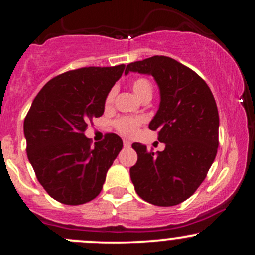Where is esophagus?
Instances as JSON below:
<instances>
[{"instance_id":"esophagus-1","label":"esophagus","mask_w":255,"mask_h":255,"mask_svg":"<svg viewBox=\"0 0 255 255\" xmlns=\"http://www.w3.org/2000/svg\"><path fill=\"white\" fill-rule=\"evenodd\" d=\"M124 145H125V147H130L131 142L129 141V140H124Z\"/></svg>"}]
</instances>
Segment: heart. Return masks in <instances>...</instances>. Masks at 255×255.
I'll list each match as a JSON object with an SVG mask.
<instances>
[{"mask_svg": "<svg viewBox=\"0 0 255 255\" xmlns=\"http://www.w3.org/2000/svg\"><path fill=\"white\" fill-rule=\"evenodd\" d=\"M131 90L140 99L144 98L145 96L151 95L152 96V85L147 79L139 78L136 80H134L131 83ZM116 95V89H111L108 92L107 98H105V104L109 107L113 104L114 98ZM144 122L142 118H120L115 121V127L120 133H122L124 135H134L136 133L137 127Z\"/></svg>", "mask_w": 255, "mask_h": 255, "instance_id": "1", "label": "heart"}]
</instances>
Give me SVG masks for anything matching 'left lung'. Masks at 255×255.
I'll list each match as a JSON object with an SVG mask.
<instances>
[{"instance_id": "obj_1", "label": "left lung", "mask_w": 255, "mask_h": 255, "mask_svg": "<svg viewBox=\"0 0 255 255\" xmlns=\"http://www.w3.org/2000/svg\"><path fill=\"white\" fill-rule=\"evenodd\" d=\"M129 72L152 75L159 89V108L148 128L158 130L164 151L148 152L134 142L137 162L129 169L140 198L157 206H174L198 189L218 147L219 116L207 84L195 72L166 56L129 63Z\"/></svg>"}]
</instances>
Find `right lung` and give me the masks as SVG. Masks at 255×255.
<instances>
[{"label": "right lung", "mask_w": 255, "mask_h": 255, "mask_svg": "<svg viewBox=\"0 0 255 255\" xmlns=\"http://www.w3.org/2000/svg\"><path fill=\"white\" fill-rule=\"evenodd\" d=\"M125 67L63 73L44 85L32 102L24 122L27 157L43 188L60 203L81 205L97 197L122 150L116 134H107L91 147L85 130L103 115L108 92Z\"/></svg>", "instance_id": "obj_1"}]
</instances>
